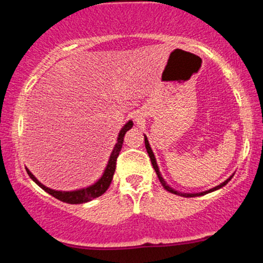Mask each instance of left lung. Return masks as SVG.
<instances>
[{
    "mask_svg": "<svg viewBox=\"0 0 263 263\" xmlns=\"http://www.w3.org/2000/svg\"><path fill=\"white\" fill-rule=\"evenodd\" d=\"M144 144H146V149H147V152H148V156H149V158H151V162H152V165H153V168H155V171H156L157 176H158V179H159V182L162 183L163 188H164L165 190H168V192H170V193H173V194H177V195H183V197H185V198H192V197H200V195L208 194V193H210V192H214V190H216V189H220V188H222V186L226 185V184L229 183V180H230L231 178H232V177H230V178H229V179H226L224 183H221V184H220V185L215 186V188H213V189H210V190H206V192H203V193H195V194H186V193H178L177 190L172 189L171 186H168L167 184H165L164 179H163V178H162L161 173H159L158 165H157V162H156L155 155H153L152 149H151V147H149V143H148V140H147V137H144Z\"/></svg>",
    "mask_w": 263,
    "mask_h": 263,
    "instance_id": "8db88e82",
    "label": "left lung"
}]
</instances>
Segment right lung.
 <instances>
[{
    "label": "right lung",
    "mask_w": 263,
    "mask_h": 263,
    "mask_svg": "<svg viewBox=\"0 0 263 263\" xmlns=\"http://www.w3.org/2000/svg\"><path fill=\"white\" fill-rule=\"evenodd\" d=\"M132 126H134L132 121H128L125 126H123L121 131H120L119 138H117V143L115 144V148L112 151V153H111L110 159H108L106 170H105L104 174H102L100 179L93 184V185H90L87 186V188H84L80 190H74V192H59V190H53L50 188H47V186L43 185V184L39 182L37 178L33 176L31 172L26 168L27 173H28V176L32 178L33 182L37 183L42 189L48 193V194L53 195L54 198H57L60 201H64V203H68V204H83V203H86V201L92 200V199L100 197V195L104 194V193L108 189V186H110L111 182H112L115 170H116L117 157H119L120 151L122 148L123 137H125L126 132H127Z\"/></svg>",
    "instance_id": "add662e5"
}]
</instances>
